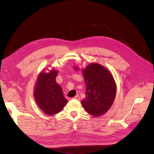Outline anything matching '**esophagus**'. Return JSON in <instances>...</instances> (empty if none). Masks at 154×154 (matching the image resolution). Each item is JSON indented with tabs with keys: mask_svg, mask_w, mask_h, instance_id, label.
Here are the masks:
<instances>
[{
	"mask_svg": "<svg viewBox=\"0 0 154 154\" xmlns=\"http://www.w3.org/2000/svg\"><path fill=\"white\" fill-rule=\"evenodd\" d=\"M73 99H76V100H80V97L79 96H75Z\"/></svg>",
	"mask_w": 154,
	"mask_h": 154,
	"instance_id": "34e87169",
	"label": "esophagus"
}]
</instances>
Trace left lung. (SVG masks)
<instances>
[{
    "label": "left lung",
    "instance_id": "obj_1",
    "mask_svg": "<svg viewBox=\"0 0 154 154\" xmlns=\"http://www.w3.org/2000/svg\"><path fill=\"white\" fill-rule=\"evenodd\" d=\"M76 71L80 69L74 66ZM86 86L85 98L81 103L85 110L95 117L105 114L112 106L116 94V84L112 74L105 67L91 63L82 69Z\"/></svg>",
    "mask_w": 154,
    "mask_h": 154
}]
</instances>
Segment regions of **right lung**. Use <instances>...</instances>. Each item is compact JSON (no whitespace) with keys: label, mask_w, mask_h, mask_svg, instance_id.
Returning <instances> with one entry per match:
<instances>
[{"label":"right lung","mask_w":154,"mask_h":154,"mask_svg":"<svg viewBox=\"0 0 154 154\" xmlns=\"http://www.w3.org/2000/svg\"><path fill=\"white\" fill-rule=\"evenodd\" d=\"M47 69H46V71ZM42 70L39 74L34 87L33 96L38 106L49 116L58 113L68 103L61 86L56 82L57 69Z\"/></svg>","instance_id":"obj_1"}]
</instances>
